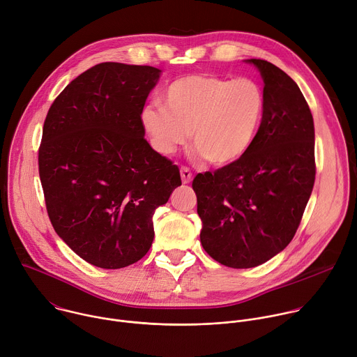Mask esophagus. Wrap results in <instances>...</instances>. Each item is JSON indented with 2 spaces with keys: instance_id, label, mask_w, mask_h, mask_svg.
<instances>
[{
  "instance_id": "esophagus-1",
  "label": "esophagus",
  "mask_w": 357,
  "mask_h": 357,
  "mask_svg": "<svg viewBox=\"0 0 357 357\" xmlns=\"http://www.w3.org/2000/svg\"><path fill=\"white\" fill-rule=\"evenodd\" d=\"M181 178H182L183 183H189L193 178V174L188 167H181Z\"/></svg>"
}]
</instances>
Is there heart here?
Listing matches in <instances>:
<instances>
[{"instance_id": "1", "label": "heart", "mask_w": 357, "mask_h": 357, "mask_svg": "<svg viewBox=\"0 0 357 357\" xmlns=\"http://www.w3.org/2000/svg\"><path fill=\"white\" fill-rule=\"evenodd\" d=\"M165 101L167 106L151 101L141 113L152 146L171 155L192 134L197 154L215 167L230 165L245 154L264 107L256 82L215 75H190L172 82Z\"/></svg>"}]
</instances>
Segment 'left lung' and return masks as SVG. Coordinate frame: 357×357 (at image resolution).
Here are the masks:
<instances>
[{
    "label": "left lung",
    "mask_w": 357,
    "mask_h": 357,
    "mask_svg": "<svg viewBox=\"0 0 357 357\" xmlns=\"http://www.w3.org/2000/svg\"><path fill=\"white\" fill-rule=\"evenodd\" d=\"M247 62L264 80L260 128L240 160L192 182L200 243L231 268L257 267L289 244L317 172L314 119L299 87L267 61Z\"/></svg>",
    "instance_id": "8db88e82"
}]
</instances>
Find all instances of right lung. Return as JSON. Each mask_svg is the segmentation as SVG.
<instances>
[{
    "label": "right lung",
    "mask_w": 357,
    "mask_h": 357,
    "mask_svg": "<svg viewBox=\"0 0 357 357\" xmlns=\"http://www.w3.org/2000/svg\"><path fill=\"white\" fill-rule=\"evenodd\" d=\"M161 70L98 63L50 106L38 152L47 216L80 259L117 270L154 240L152 216L182 185L178 165L144 138L141 113Z\"/></svg>",
    "instance_id": "add662e5"
}]
</instances>
